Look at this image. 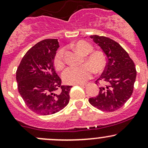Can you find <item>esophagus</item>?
I'll return each instance as SVG.
<instances>
[{
    "label": "esophagus",
    "instance_id": "1",
    "mask_svg": "<svg viewBox=\"0 0 148 148\" xmlns=\"http://www.w3.org/2000/svg\"><path fill=\"white\" fill-rule=\"evenodd\" d=\"M81 87H83V88H86L88 87V86H89V84H79Z\"/></svg>",
    "mask_w": 148,
    "mask_h": 148
}]
</instances>
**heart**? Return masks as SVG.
<instances>
[{
  "label": "heart",
  "mask_w": 148,
  "mask_h": 148,
  "mask_svg": "<svg viewBox=\"0 0 148 148\" xmlns=\"http://www.w3.org/2000/svg\"><path fill=\"white\" fill-rule=\"evenodd\" d=\"M76 50L82 55L86 56L85 60L88 64L81 66H70L64 69L62 73V79L64 82L70 84L84 83L91 77L93 69L96 72H100L104 69L106 59L104 54L99 51H93V47L84 40L77 42L75 44ZM64 49H60L54 56V65L58 69L63 68L64 65Z\"/></svg>",
  "instance_id": "1"
}]
</instances>
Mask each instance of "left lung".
Instances as JSON below:
<instances>
[{
    "label": "left lung",
    "instance_id": "left-lung-1",
    "mask_svg": "<svg viewBox=\"0 0 148 148\" xmlns=\"http://www.w3.org/2000/svg\"><path fill=\"white\" fill-rule=\"evenodd\" d=\"M90 38L102 49L107 64L96 84L104 83L99 94L90 98L91 105L103 111H115L121 108L132 96L136 77L134 61L118 42L104 36L91 35Z\"/></svg>",
    "mask_w": 148,
    "mask_h": 148
}]
</instances>
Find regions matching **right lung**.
I'll use <instances>...</instances> for the list:
<instances>
[{
  "label": "right lung",
  "mask_w": 148,
  "mask_h": 148,
  "mask_svg": "<svg viewBox=\"0 0 148 148\" xmlns=\"http://www.w3.org/2000/svg\"><path fill=\"white\" fill-rule=\"evenodd\" d=\"M59 43L47 39L27 51L16 70L18 90L26 106L37 114H54L68 104L72 86H63L53 58Z\"/></svg>",
  "instance_id": "add662e5"
}]
</instances>
